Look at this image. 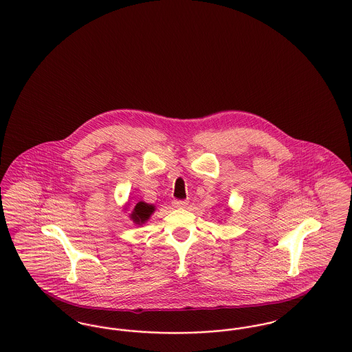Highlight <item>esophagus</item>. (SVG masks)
Segmentation results:
<instances>
[{
    "instance_id": "34e87169",
    "label": "esophagus",
    "mask_w": 352,
    "mask_h": 352,
    "mask_svg": "<svg viewBox=\"0 0 352 352\" xmlns=\"http://www.w3.org/2000/svg\"><path fill=\"white\" fill-rule=\"evenodd\" d=\"M187 204H188L187 201H173V206L175 208H184Z\"/></svg>"
}]
</instances>
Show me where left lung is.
I'll use <instances>...</instances> for the list:
<instances>
[{"instance_id": "obj_1", "label": "left lung", "mask_w": 352, "mask_h": 352, "mask_svg": "<svg viewBox=\"0 0 352 352\" xmlns=\"http://www.w3.org/2000/svg\"><path fill=\"white\" fill-rule=\"evenodd\" d=\"M226 210H227V211H228V212H230V208H226Z\"/></svg>"}]
</instances>
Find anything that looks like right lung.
I'll use <instances>...</instances> for the list:
<instances>
[{
    "instance_id": "right-lung-1",
    "label": "right lung",
    "mask_w": 352,
    "mask_h": 352,
    "mask_svg": "<svg viewBox=\"0 0 352 352\" xmlns=\"http://www.w3.org/2000/svg\"><path fill=\"white\" fill-rule=\"evenodd\" d=\"M129 201L122 207L124 211H129ZM155 211V206L154 204H149L146 201H140L132 210V212L129 214V219L133 221L135 226H144L149 219H151V214Z\"/></svg>"
}]
</instances>
